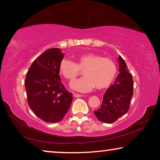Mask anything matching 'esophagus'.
<instances>
[{
	"mask_svg": "<svg viewBox=\"0 0 160 160\" xmlns=\"http://www.w3.org/2000/svg\"><path fill=\"white\" fill-rule=\"evenodd\" d=\"M73 97H75V98H80V97H82V95H79V94H77V93H75V92H73Z\"/></svg>",
	"mask_w": 160,
	"mask_h": 160,
	"instance_id": "1",
	"label": "esophagus"
}]
</instances>
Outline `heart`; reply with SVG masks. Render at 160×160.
<instances>
[{
	"mask_svg": "<svg viewBox=\"0 0 160 160\" xmlns=\"http://www.w3.org/2000/svg\"><path fill=\"white\" fill-rule=\"evenodd\" d=\"M60 72L70 83L84 71V77L71 85L75 90L89 92L96 87L97 89L108 88L114 80L117 73L115 62L110 58H102L95 53L83 54L78 56L77 62L63 59L59 66Z\"/></svg>",
	"mask_w": 160,
	"mask_h": 160,
	"instance_id": "1",
	"label": "heart"
}]
</instances>
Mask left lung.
<instances>
[{"label": "left lung", "mask_w": 160, "mask_h": 160, "mask_svg": "<svg viewBox=\"0 0 160 160\" xmlns=\"http://www.w3.org/2000/svg\"><path fill=\"white\" fill-rule=\"evenodd\" d=\"M119 64V74L103 95L100 108L94 111L96 117L105 123H113L127 113L133 95L132 76L120 55Z\"/></svg>", "instance_id": "left-lung-1"}]
</instances>
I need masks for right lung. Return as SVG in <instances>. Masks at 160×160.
Returning <instances> with one entry per match:
<instances>
[{"label":"right lung","instance_id":"1","mask_svg":"<svg viewBox=\"0 0 160 160\" xmlns=\"http://www.w3.org/2000/svg\"><path fill=\"white\" fill-rule=\"evenodd\" d=\"M63 56L58 48L46 50L33 61L26 75L28 106L37 117L50 123L61 121L73 100L59 75Z\"/></svg>","mask_w":160,"mask_h":160}]
</instances>
